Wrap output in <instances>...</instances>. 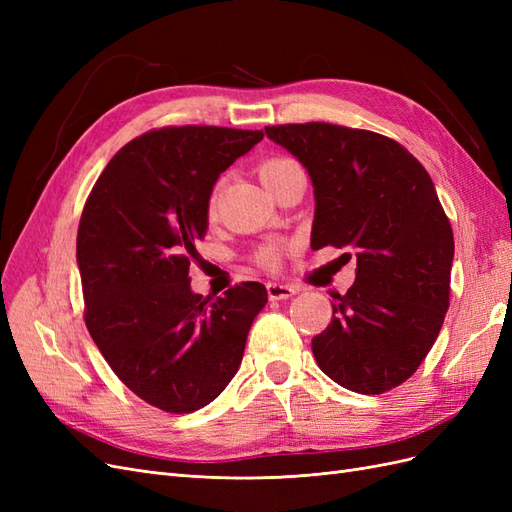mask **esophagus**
Returning a JSON list of instances; mask_svg holds the SVG:
<instances>
[{"mask_svg":"<svg viewBox=\"0 0 512 512\" xmlns=\"http://www.w3.org/2000/svg\"><path fill=\"white\" fill-rule=\"evenodd\" d=\"M297 290L299 288H294V286H290V284H280V282H269L267 284V294H269V299H290L292 294H297Z\"/></svg>","mask_w":512,"mask_h":512,"instance_id":"34e87169","label":"esophagus"}]
</instances>
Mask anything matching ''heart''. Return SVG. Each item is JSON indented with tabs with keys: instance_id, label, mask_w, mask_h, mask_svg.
Instances as JSON below:
<instances>
[{
	"instance_id": "1",
	"label": "heart",
	"mask_w": 512,
	"mask_h": 512,
	"mask_svg": "<svg viewBox=\"0 0 512 512\" xmlns=\"http://www.w3.org/2000/svg\"><path fill=\"white\" fill-rule=\"evenodd\" d=\"M294 168H299V164L288 160V158H269V160H265V162L258 166V177H260L262 183L267 185V188H271L275 181H280L284 175H288L290 170H294ZM215 205H218V188L213 190V194L209 198V211L211 213L215 211ZM260 260L265 262L267 267H275L277 254H275V250H265V252H262Z\"/></svg>"
}]
</instances>
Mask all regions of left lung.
Returning <instances> with one entry per match:
<instances>
[{
	"label": "left lung",
	"mask_w": 512,
	"mask_h": 512,
	"mask_svg": "<svg viewBox=\"0 0 512 512\" xmlns=\"http://www.w3.org/2000/svg\"><path fill=\"white\" fill-rule=\"evenodd\" d=\"M265 132L314 183L312 250H356V280L312 339L316 363L348 391H391L423 363L448 309L455 241L433 181L376 132L320 121Z\"/></svg>",
	"instance_id": "8db88e82"
}]
</instances>
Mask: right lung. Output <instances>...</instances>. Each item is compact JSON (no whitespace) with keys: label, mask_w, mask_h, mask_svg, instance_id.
<instances>
[{"label":"right lung","mask_w":512,"mask_h":512,"mask_svg":"<svg viewBox=\"0 0 512 512\" xmlns=\"http://www.w3.org/2000/svg\"><path fill=\"white\" fill-rule=\"evenodd\" d=\"M262 130L160 128L106 164L76 235L85 324L128 389L164 412L188 414L237 374L267 288L243 282L224 297L190 288V262L209 224L220 173Z\"/></svg>","instance_id":"add662e5"}]
</instances>
